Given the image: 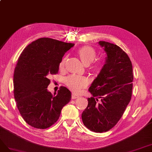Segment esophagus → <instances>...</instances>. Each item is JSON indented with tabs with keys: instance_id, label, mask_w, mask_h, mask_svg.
I'll return each mask as SVG.
<instances>
[{
	"instance_id": "obj_1",
	"label": "esophagus",
	"mask_w": 152,
	"mask_h": 152,
	"mask_svg": "<svg viewBox=\"0 0 152 152\" xmlns=\"http://www.w3.org/2000/svg\"><path fill=\"white\" fill-rule=\"evenodd\" d=\"M78 97H79V96L76 95L75 94H72V96H71L72 99H77Z\"/></svg>"
}]
</instances>
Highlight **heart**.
<instances>
[{
  "instance_id": "1",
  "label": "heart",
  "mask_w": 152,
  "mask_h": 152,
  "mask_svg": "<svg viewBox=\"0 0 152 152\" xmlns=\"http://www.w3.org/2000/svg\"><path fill=\"white\" fill-rule=\"evenodd\" d=\"M77 53L79 54L81 61L86 65H89L93 61L95 60L96 56V52L94 48L90 46H84L81 47L77 50ZM66 62V58L60 62V68L62 69L64 67ZM105 64V60H100L96 62L94 66H93L92 69L94 71L99 72L100 71ZM65 85L67 86L69 89L73 91L76 94H80L81 90L86 88L89 83V81L87 78L76 75H70L67 76L64 79Z\"/></svg>"
}]
</instances>
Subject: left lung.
I'll return each mask as SVG.
<instances>
[{"label":"left lung","mask_w":152,"mask_h":152,"mask_svg":"<svg viewBox=\"0 0 152 152\" xmlns=\"http://www.w3.org/2000/svg\"><path fill=\"white\" fill-rule=\"evenodd\" d=\"M99 43L106 52L105 64L88 89L92 97L88 99L81 117L88 129L102 133L113 128L123 115L131 99L133 74L130 58L122 48L104 41Z\"/></svg>","instance_id":"1"}]
</instances>
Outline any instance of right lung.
Segmentation results:
<instances>
[{"mask_svg":"<svg viewBox=\"0 0 152 152\" xmlns=\"http://www.w3.org/2000/svg\"><path fill=\"white\" fill-rule=\"evenodd\" d=\"M75 45L49 38H41L24 48L14 69V96L20 114L27 124L46 129L55 124L71 93L61 86L57 94L47 90L51 75H56L64 53Z\"/></svg>","mask_w":152,"mask_h":152,"instance_id":"obj_1","label":"right lung"}]
</instances>
